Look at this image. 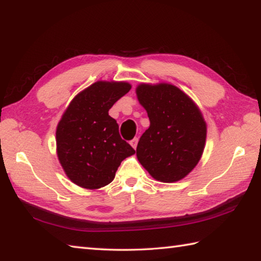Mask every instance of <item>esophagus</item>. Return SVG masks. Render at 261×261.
<instances>
[{"label": "esophagus", "instance_id": "1", "mask_svg": "<svg viewBox=\"0 0 261 261\" xmlns=\"http://www.w3.org/2000/svg\"><path fill=\"white\" fill-rule=\"evenodd\" d=\"M137 144H138V138H137V137H136V138H134V139L130 141V145L136 149L137 148Z\"/></svg>", "mask_w": 261, "mask_h": 261}]
</instances>
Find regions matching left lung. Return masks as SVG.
<instances>
[{
    "mask_svg": "<svg viewBox=\"0 0 261 261\" xmlns=\"http://www.w3.org/2000/svg\"><path fill=\"white\" fill-rule=\"evenodd\" d=\"M137 97L150 125L140 137L137 158L154 179L174 182L196 167L204 149L206 124L191 98L172 84H139Z\"/></svg>",
    "mask_w": 261,
    "mask_h": 261,
    "instance_id": "1",
    "label": "left lung"
}]
</instances>
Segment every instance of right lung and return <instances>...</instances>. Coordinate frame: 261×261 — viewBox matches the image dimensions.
<instances>
[{
  "instance_id": "1",
  "label": "right lung",
  "mask_w": 261,
  "mask_h": 261,
  "mask_svg": "<svg viewBox=\"0 0 261 261\" xmlns=\"http://www.w3.org/2000/svg\"><path fill=\"white\" fill-rule=\"evenodd\" d=\"M130 89L126 82L93 83L70 101L58 123L57 154L65 173L77 186H106L122 161L136 153L121 138L116 121L108 115Z\"/></svg>"
}]
</instances>
